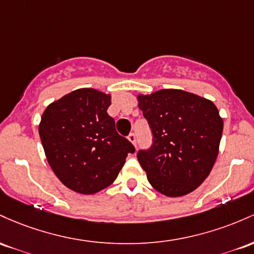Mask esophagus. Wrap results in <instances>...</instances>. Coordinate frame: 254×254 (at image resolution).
<instances>
[{"instance_id":"1","label":"esophagus","mask_w":254,"mask_h":254,"mask_svg":"<svg viewBox=\"0 0 254 254\" xmlns=\"http://www.w3.org/2000/svg\"><path fill=\"white\" fill-rule=\"evenodd\" d=\"M128 140H129L135 146V145H136V135L134 134V133H130V134L128 135Z\"/></svg>"}]
</instances>
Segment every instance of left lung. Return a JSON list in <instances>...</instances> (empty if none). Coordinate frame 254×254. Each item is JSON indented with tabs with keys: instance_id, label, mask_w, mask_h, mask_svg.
I'll list each match as a JSON object with an SVG mask.
<instances>
[{
	"instance_id": "obj_1",
	"label": "left lung",
	"mask_w": 254,
	"mask_h": 254,
	"mask_svg": "<svg viewBox=\"0 0 254 254\" xmlns=\"http://www.w3.org/2000/svg\"><path fill=\"white\" fill-rule=\"evenodd\" d=\"M152 132L150 149L136 155L147 180L167 196L186 195L209 176L218 155L223 120L209 99L184 90L139 95Z\"/></svg>"
}]
</instances>
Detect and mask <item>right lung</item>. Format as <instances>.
<instances>
[{"mask_svg":"<svg viewBox=\"0 0 254 254\" xmlns=\"http://www.w3.org/2000/svg\"><path fill=\"white\" fill-rule=\"evenodd\" d=\"M112 96L79 89L53 102L43 113L39 136L59 180L81 194H95L115 181L134 146L116 132L108 115Z\"/></svg>","mask_w":254,"mask_h":254,"instance_id":"add662e5","label":"right lung"}]
</instances>
